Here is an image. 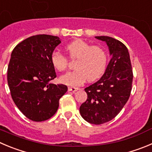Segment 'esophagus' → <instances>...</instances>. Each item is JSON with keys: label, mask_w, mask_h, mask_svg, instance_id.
<instances>
[{"label": "esophagus", "mask_w": 152, "mask_h": 152, "mask_svg": "<svg viewBox=\"0 0 152 152\" xmlns=\"http://www.w3.org/2000/svg\"><path fill=\"white\" fill-rule=\"evenodd\" d=\"M77 90H79V88H76V87H68V91H73V92H75Z\"/></svg>", "instance_id": "34e87169"}]
</instances>
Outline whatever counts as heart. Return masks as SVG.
Here are the masks:
<instances>
[{
  "instance_id": "1",
  "label": "heart",
  "mask_w": 152,
  "mask_h": 152,
  "mask_svg": "<svg viewBox=\"0 0 152 152\" xmlns=\"http://www.w3.org/2000/svg\"><path fill=\"white\" fill-rule=\"evenodd\" d=\"M66 50L70 58L77 60L75 64L76 70L61 76L60 81L63 84L80 86L87 79L88 82L97 80L105 72L107 55L100 46H92L83 39H77L69 43ZM51 62L58 71H64L67 68L68 59L58 52H52Z\"/></svg>"
}]
</instances>
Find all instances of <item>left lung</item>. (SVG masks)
Wrapping results in <instances>:
<instances>
[{"label": "left lung", "instance_id": "obj_1", "mask_svg": "<svg viewBox=\"0 0 152 152\" xmlns=\"http://www.w3.org/2000/svg\"><path fill=\"white\" fill-rule=\"evenodd\" d=\"M95 37L106 42L112 58L103 76L85 88L88 98L81 105L79 112L88 122L101 124L113 120L126 104L134 76L125 45L110 37Z\"/></svg>", "mask_w": 152, "mask_h": 152}]
</instances>
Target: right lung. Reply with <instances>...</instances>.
Masks as SVG:
<instances>
[{"instance_id":"add662e5","label":"right lung","mask_w":152,"mask_h":152,"mask_svg":"<svg viewBox=\"0 0 152 152\" xmlns=\"http://www.w3.org/2000/svg\"><path fill=\"white\" fill-rule=\"evenodd\" d=\"M60 43L58 37L36 35L19 42L11 54L7 69L11 97L31 121H46L53 116L67 91L66 86L49 83L56 77L51 55Z\"/></svg>"}]
</instances>
